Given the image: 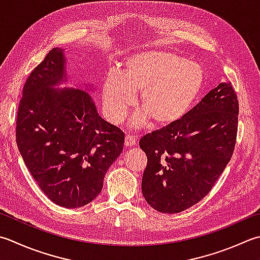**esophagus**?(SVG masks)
Wrapping results in <instances>:
<instances>
[{
    "mask_svg": "<svg viewBox=\"0 0 260 260\" xmlns=\"http://www.w3.org/2000/svg\"><path fill=\"white\" fill-rule=\"evenodd\" d=\"M136 144V139L135 136L131 135V134H127L125 136V145L126 146H133Z\"/></svg>",
    "mask_w": 260,
    "mask_h": 260,
    "instance_id": "1",
    "label": "esophagus"
}]
</instances>
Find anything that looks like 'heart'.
<instances>
[{"label":"heart","instance_id":"b5f03b06","mask_svg":"<svg viewBox=\"0 0 260 260\" xmlns=\"http://www.w3.org/2000/svg\"><path fill=\"white\" fill-rule=\"evenodd\" d=\"M204 85L200 65L177 53L149 50L127 57L123 72L111 71L103 86L104 110L113 123L123 120L141 92L140 106L144 114L134 117V124L146 117L157 127L179 121L190 110Z\"/></svg>","mask_w":260,"mask_h":260}]
</instances>
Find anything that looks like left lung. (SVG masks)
<instances>
[{"instance_id": "1", "label": "left lung", "mask_w": 260, "mask_h": 260, "mask_svg": "<svg viewBox=\"0 0 260 260\" xmlns=\"http://www.w3.org/2000/svg\"><path fill=\"white\" fill-rule=\"evenodd\" d=\"M239 101L231 82L211 90L185 117L140 140L147 156L142 192L161 213H180L202 201L231 160Z\"/></svg>"}]
</instances>
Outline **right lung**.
Instances as JSON below:
<instances>
[{"mask_svg":"<svg viewBox=\"0 0 260 260\" xmlns=\"http://www.w3.org/2000/svg\"><path fill=\"white\" fill-rule=\"evenodd\" d=\"M64 50L53 48L28 76L17 115L18 149L40 189L66 208L100 194L125 136L99 116L90 94L54 89L66 80Z\"/></svg>","mask_w":260,"mask_h":260,"instance_id":"obj_1","label":"right lung"}]
</instances>
